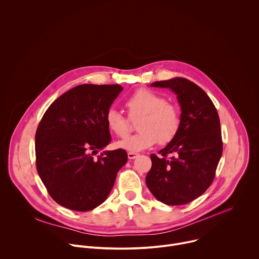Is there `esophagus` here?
<instances>
[{
  "mask_svg": "<svg viewBox=\"0 0 259 259\" xmlns=\"http://www.w3.org/2000/svg\"><path fill=\"white\" fill-rule=\"evenodd\" d=\"M138 156H139V155L136 154V153H128V158H129L130 160H134V159H136Z\"/></svg>",
  "mask_w": 259,
  "mask_h": 259,
  "instance_id": "34e87169",
  "label": "esophagus"
}]
</instances>
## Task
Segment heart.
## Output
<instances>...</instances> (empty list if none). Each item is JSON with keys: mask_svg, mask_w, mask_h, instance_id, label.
<instances>
[{"mask_svg": "<svg viewBox=\"0 0 259 259\" xmlns=\"http://www.w3.org/2000/svg\"><path fill=\"white\" fill-rule=\"evenodd\" d=\"M132 120L141 117L136 123L138 133L117 142L119 149L138 153L150 149L158 141L165 145L175 139L181 128V116L176 105L150 89L135 91L125 102ZM107 128L119 137L129 132V120L119 110L109 108L105 115Z\"/></svg>", "mask_w": 259, "mask_h": 259, "instance_id": "b5f03b06", "label": "heart"}]
</instances>
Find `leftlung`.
<instances>
[{
    "mask_svg": "<svg viewBox=\"0 0 259 259\" xmlns=\"http://www.w3.org/2000/svg\"><path fill=\"white\" fill-rule=\"evenodd\" d=\"M151 86L168 88L177 95L181 128L175 139L159 152V157L151 155L153 164L145 178L146 186L166 205L188 204L210 187L223 155L217 110L202 88L184 78ZM169 153L174 155L171 158H166Z\"/></svg>",
    "mask_w": 259,
    "mask_h": 259,
    "instance_id": "left-lung-1",
    "label": "left lung"
}]
</instances>
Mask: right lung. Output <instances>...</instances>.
I'll return each mask as SVG.
<instances>
[{
	"mask_svg": "<svg viewBox=\"0 0 259 259\" xmlns=\"http://www.w3.org/2000/svg\"><path fill=\"white\" fill-rule=\"evenodd\" d=\"M123 90L115 85L83 84L59 96L46 110L35 132V165L51 198L75 211L102 204L126 151H98L112 140L105 122L110 105Z\"/></svg>",
	"mask_w": 259,
	"mask_h": 259,
	"instance_id": "add662e5",
	"label": "right lung"
}]
</instances>
